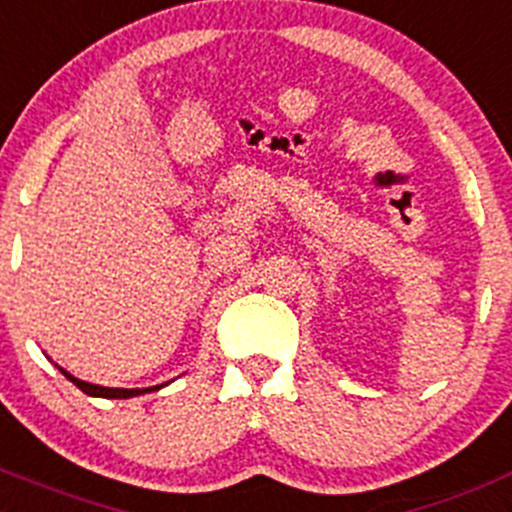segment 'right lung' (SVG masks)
Wrapping results in <instances>:
<instances>
[{
    "instance_id": "1",
    "label": "right lung",
    "mask_w": 512,
    "mask_h": 512,
    "mask_svg": "<svg viewBox=\"0 0 512 512\" xmlns=\"http://www.w3.org/2000/svg\"><path fill=\"white\" fill-rule=\"evenodd\" d=\"M57 369H60V366H57ZM60 374L65 376L68 381H73L80 391H85L88 396H100V399H131V396L146 394V391H151V389L154 391L161 389V386H151V389H111V386H98V384H88V381L75 379V376L68 374L65 369H60Z\"/></svg>"
}]
</instances>
